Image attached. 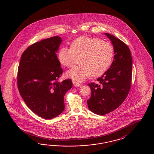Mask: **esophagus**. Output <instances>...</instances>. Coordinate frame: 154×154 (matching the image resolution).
Masks as SVG:
<instances>
[{
  "label": "esophagus",
  "mask_w": 154,
  "mask_h": 154,
  "mask_svg": "<svg viewBox=\"0 0 154 154\" xmlns=\"http://www.w3.org/2000/svg\"><path fill=\"white\" fill-rule=\"evenodd\" d=\"M73 84L74 87H81L82 85L81 84H79V82H77L76 81H73Z\"/></svg>",
  "instance_id": "1"
}]
</instances>
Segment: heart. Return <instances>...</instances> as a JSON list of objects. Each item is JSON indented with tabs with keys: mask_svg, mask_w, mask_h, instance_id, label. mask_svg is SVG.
Here are the masks:
<instances>
[{
	"mask_svg": "<svg viewBox=\"0 0 154 154\" xmlns=\"http://www.w3.org/2000/svg\"><path fill=\"white\" fill-rule=\"evenodd\" d=\"M114 48L111 44L97 38L79 37L72 42L70 48L62 47L58 59L63 66H73L76 58L80 65L74 66L66 72V76L81 82L89 75L98 77L104 73L112 63Z\"/></svg>",
	"mask_w": 154,
	"mask_h": 154,
	"instance_id": "heart-1",
	"label": "heart"
}]
</instances>
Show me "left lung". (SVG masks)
Instances as JSON below:
<instances>
[{
    "label": "left lung",
    "instance_id": "obj_1",
    "mask_svg": "<svg viewBox=\"0 0 154 154\" xmlns=\"http://www.w3.org/2000/svg\"><path fill=\"white\" fill-rule=\"evenodd\" d=\"M104 34L113 45L114 60L110 68L97 79V84H88L91 92L87 100L88 108L100 116L116 110L124 102L132 82V58L129 47L113 35Z\"/></svg>",
    "mask_w": 154,
    "mask_h": 154
}]
</instances>
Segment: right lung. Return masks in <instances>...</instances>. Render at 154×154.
I'll list each match as a JSON object with an SVG mask.
<instances>
[{"mask_svg": "<svg viewBox=\"0 0 154 154\" xmlns=\"http://www.w3.org/2000/svg\"><path fill=\"white\" fill-rule=\"evenodd\" d=\"M62 42L59 36L30 45L21 55L17 86L27 106L40 117L52 119L65 109L64 96L71 89V79L59 82L63 73L56 52Z\"/></svg>", "mask_w": 154, "mask_h": 154, "instance_id": "add662e5", "label": "right lung"}]
</instances>
